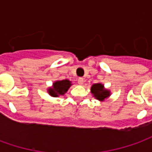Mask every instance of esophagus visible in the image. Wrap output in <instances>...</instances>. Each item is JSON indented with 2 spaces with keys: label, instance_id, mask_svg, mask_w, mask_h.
I'll return each instance as SVG.
<instances>
[{
  "label": "esophagus",
  "instance_id": "1",
  "mask_svg": "<svg viewBox=\"0 0 152 152\" xmlns=\"http://www.w3.org/2000/svg\"><path fill=\"white\" fill-rule=\"evenodd\" d=\"M83 83H84V79L83 78H79L78 79V84L81 86V85H83Z\"/></svg>",
  "mask_w": 152,
  "mask_h": 152
}]
</instances>
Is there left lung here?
<instances>
[{"label": "left lung", "instance_id": "left-lung-1", "mask_svg": "<svg viewBox=\"0 0 152 152\" xmlns=\"http://www.w3.org/2000/svg\"><path fill=\"white\" fill-rule=\"evenodd\" d=\"M92 95L100 102H103L111 96V91L106 89L102 83H96L91 86L90 89Z\"/></svg>", "mask_w": 152, "mask_h": 152}]
</instances>
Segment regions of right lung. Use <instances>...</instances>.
<instances>
[{
    "instance_id": "1",
    "label": "right lung",
    "mask_w": 152,
    "mask_h": 152,
    "mask_svg": "<svg viewBox=\"0 0 152 152\" xmlns=\"http://www.w3.org/2000/svg\"><path fill=\"white\" fill-rule=\"evenodd\" d=\"M72 86V81L67 79L56 80L53 83L51 87L48 88L47 92L51 97L57 98L58 96L64 95Z\"/></svg>"
}]
</instances>
